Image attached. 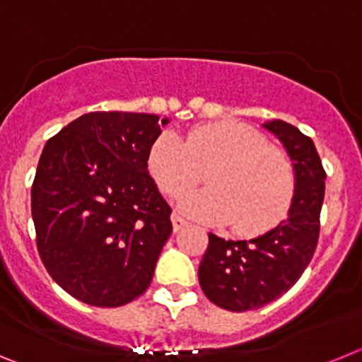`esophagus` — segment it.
<instances>
[{
	"mask_svg": "<svg viewBox=\"0 0 362 362\" xmlns=\"http://www.w3.org/2000/svg\"><path fill=\"white\" fill-rule=\"evenodd\" d=\"M172 226H174V232H179V230H183L185 226H188V221L183 219L179 214H172Z\"/></svg>",
	"mask_w": 362,
	"mask_h": 362,
	"instance_id": "esophagus-1",
	"label": "esophagus"
}]
</instances>
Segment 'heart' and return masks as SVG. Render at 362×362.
Wrapping results in <instances>:
<instances>
[{"label": "heart", "mask_w": 362, "mask_h": 362, "mask_svg": "<svg viewBox=\"0 0 362 362\" xmlns=\"http://www.w3.org/2000/svg\"><path fill=\"white\" fill-rule=\"evenodd\" d=\"M148 170L165 194L177 197L209 170V188L188 194L181 210L204 223H230L239 235L254 238L279 223L292 204L296 172L288 153L238 121L209 123L187 141L163 132L148 152Z\"/></svg>", "instance_id": "heart-1"}]
</instances>
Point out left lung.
Instances as JSON below:
<instances>
[{"mask_svg": "<svg viewBox=\"0 0 362 362\" xmlns=\"http://www.w3.org/2000/svg\"><path fill=\"white\" fill-rule=\"evenodd\" d=\"M263 127L288 152L296 192L288 216L263 235L226 241L209 233L199 284L214 305L230 312L261 308L292 288L312 261L319 239L326 174L315 145L286 121L274 119Z\"/></svg>", "mask_w": 362, "mask_h": 362, "instance_id": "obj_1", "label": "left lung"}]
</instances>
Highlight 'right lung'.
Listing matches in <instances>:
<instances>
[{
  "mask_svg": "<svg viewBox=\"0 0 362 362\" xmlns=\"http://www.w3.org/2000/svg\"><path fill=\"white\" fill-rule=\"evenodd\" d=\"M153 114L90 112L50 137L32 183V219L45 268L90 306H123L148 288L170 206L148 174L161 134Z\"/></svg>",
  "mask_w": 362,
  "mask_h": 362,
  "instance_id": "right-lung-1",
  "label": "right lung"
}]
</instances>
